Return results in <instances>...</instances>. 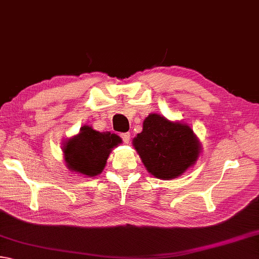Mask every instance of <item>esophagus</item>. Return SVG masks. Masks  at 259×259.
<instances>
[{"label": "esophagus", "instance_id": "esophagus-1", "mask_svg": "<svg viewBox=\"0 0 259 259\" xmlns=\"http://www.w3.org/2000/svg\"><path fill=\"white\" fill-rule=\"evenodd\" d=\"M120 138L123 139V141L125 143H128L130 142V139H131V134L130 133H120Z\"/></svg>", "mask_w": 259, "mask_h": 259}]
</instances>
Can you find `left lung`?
Instances as JSON below:
<instances>
[{
	"label": "left lung",
	"mask_w": 259,
	"mask_h": 259,
	"mask_svg": "<svg viewBox=\"0 0 259 259\" xmlns=\"http://www.w3.org/2000/svg\"><path fill=\"white\" fill-rule=\"evenodd\" d=\"M133 144L146 170L160 179L178 177L195 163L199 154L198 141L189 126L157 114L146 117L143 131Z\"/></svg>",
	"instance_id": "8db88e82"
}]
</instances>
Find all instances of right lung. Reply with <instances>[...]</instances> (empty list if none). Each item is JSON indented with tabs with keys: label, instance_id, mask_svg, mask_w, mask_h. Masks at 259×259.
I'll list each match as a JSON object with an SVG mask.
<instances>
[{
	"label": "right lung",
	"instance_id": "obj_1",
	"mask_svg": "<svg viewBox=\"0 0 259 259\" xmlns=\"http://www.w3.org/2000/svg\"><path fill=\"white\" fill-rule=\"evenodd\" d=\"M116 134L100 133L84 125L80 133L69 140L63 148L67 168L94 177L104 170L111 149L120 143Z\"/></svg>",
	"mask_w": 259,
	"mask_h": 259
}]
</instances>
